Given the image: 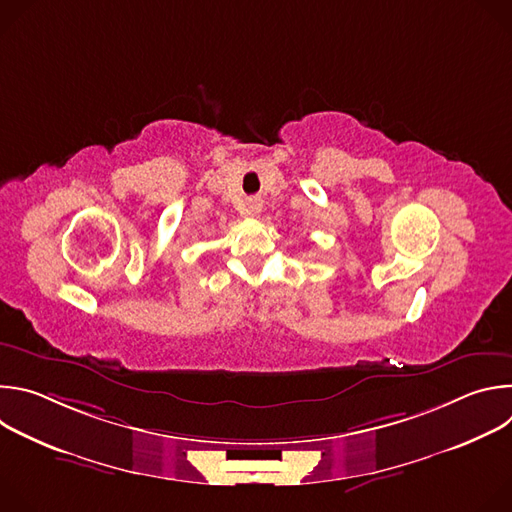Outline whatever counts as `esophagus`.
<instances>
[{
	"label": "esophagus",
	"instance_id": "34e87169",
	"mask_svg": "<svg viewBox=\"0 0 512 512\" xmlns=\"http://www.w3.org/2000/svg\"><path fill=\"white\" fill-rule=\"evenodd\" d=\"M261 208H263V204H261L259 198H251V200L247 202V212L253 214V216H257V214L261 212Z\"/></svg>",
	"mask_w": 512,
	"mask_h": 512
}]
</instances>
